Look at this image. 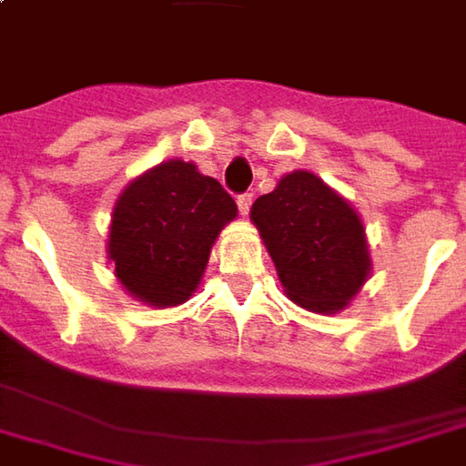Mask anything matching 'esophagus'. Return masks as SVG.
<instances>
[{"mask_svg": "<svg viewBox=\"0 0 466 466\" xmlns=\"http://www.w3.org/2000/svg\"><path fill=\"white\" fill-rule=\"evenodd\" d=\"M252 202H254L252 192H244L237 197V204H239V212L242 214H249V209H252Z\"/></svg>", "mask_w": 466, "mask_h": 466, "instance_id": "esophagus-1", "label": "esophagus"}]
</instances>
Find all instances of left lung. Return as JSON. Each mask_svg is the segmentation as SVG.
Wrapping results in <instances>:
<instances>
[{
  "mask_svg": "<svg viewBox=\"0 0 466 466\" xmlns=\"http://www.w3.org/2000/svg\"><path fill=\"white\" fill-rule=\"evenodd\" d=\"M252 222L287 297L309 312L342 309L370 277L361 219L314 174H287L252 204Z\"/></svg>",
  "mask_w": 466,
  "mask_h": 466,
  "instance_id": "left-lung-1",
  "label": "left lung"
}]
</instances>
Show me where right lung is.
Segmentation results:
<instances>
[{
	"label": "right lung",
	"mask_w": 466,
	"mask_h": 466,
	"mask_svg": "<svg viewBox=\"0 0 466 466\" xmlns=\"http://www.w3.org/2000/svg\"><path fill=\"white\" fill-rule=\"evenodd\" d=\"M237 217L222 184L172 159L134 179L116 199L109 259L124 289L152 307L189 299L214 239Z\"/></svg>",
	"instance_id": "1"
}]
</instances>
